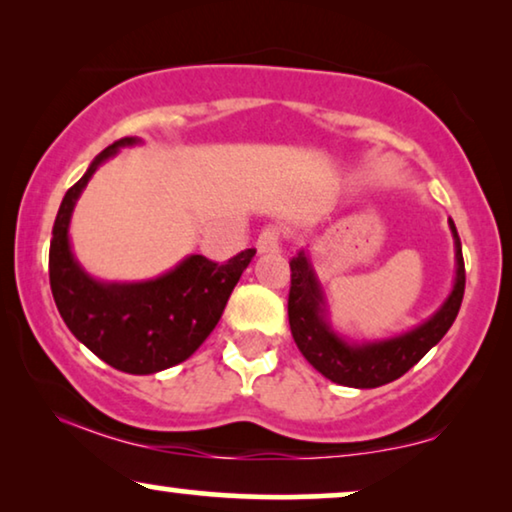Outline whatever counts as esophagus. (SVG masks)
I'll return each mask as SVG.
<instances>
[{"mask_svg": "<svg viewBox=\"0 0 512 512\" xmlns=\"http://www.w3.org/2000/svg\"><path fill=\"white\" fill-rule=\"evenodd\" d=\"M282 249V240H279V230L277 228H265L261 235H258L256 242V251L258 254H277Z\"/></svg>", "mask_w": 512, "mask_h": 512, "instance_id": "1", "label": "esophagus"}]
</instances>
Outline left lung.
Returning <instances> with one entry per match:
<instances>
[{"instance_id": "8db88e82", "label": "left lung", "mask_w": 512, "mask_h": 512, "mask_svg": "<svg viewBox=\"0 0 512 512\" xmlns=\"http://www.w3.org/2000/svg\"><path fill=\"white\" fill-rule=\"evenodd\" d=\"M454 240V282L447 298L422 324L408 331L377 340H354L335 331L328 310L324 284L314 270L312 258L300 249L291 258L289 326L300 354L321 375L342 387L375 389L408 373L422 356L436 347L457 319L464 300L466 270L461 256V240L454 221L447 219Z\"/></svg>"}]
</instances>
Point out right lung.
I'll list each match as a JSON object with an SVG mask.
<instances>
[{
	"label": "right lung",
	"instance_id": "add662e5",
	"mask_svg": "<svg viewBox=\"0 0 512 512\" xmlns=\"http://www.w3.org/2000/svg\"><path fill=\"white\" fill-rule=\"evenodd\" d=\"M137 144L142 139L125 137L107 146L65 193L53 223L48 275L60 317L76 340L111 368L153 375L186 361L207 340L256 251H242L223 265L191 254L142 282H104L90 275L69 240L74 207L100 165Z\"/></svg>",
	"mask_w": 512,
	"mask_h": 512
}]
</instances>
